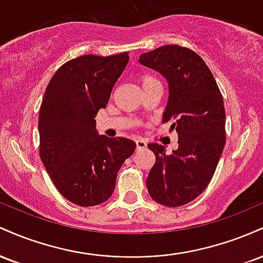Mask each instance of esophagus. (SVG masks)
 Returning a JSON list of instances; mask_svg holds the SVG:
<instances>
[{
	"label": "esophagus",
	"mask_w": 263,
	"mask_h": 263,
	"mask_svg": "<svg viewBox=\"0 0 263 263\" xmlns=\"http://www.w3.org/2000/svg\"><path fill=\"white\" fill-rule=\"evenodd\" d=\"M136 147H137V149H143L147 147V143L143 140H137L136 141Z\"/></svg>",
	"instance_id": "1"
}]
</instances>
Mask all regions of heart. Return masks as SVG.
Returning a JSON list of instances; mask_svg holds the SVG:
<instances>
[{
    "label": "heart",
    "instance_id": "obj_1",
    "mask_svg": "<svg viewBox=\"0 0 263 263\" xmlns=\"http://www.w3.org/2000/svg\"><path fill=\"white\" fill-rule=\"evenodd\" d=\"M140 83H141V86L144 87L147 85H149V84H153V83H157V80L155 79L153 77H151L148 74H142L140 77Z\"/></svg>",
    "mask_w": 263,
    "mask_h": 263
}]
</instances>
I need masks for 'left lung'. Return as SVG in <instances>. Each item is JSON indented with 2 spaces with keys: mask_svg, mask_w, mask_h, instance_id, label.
Instances as JSON below:
<instances>
[{
  "mask_svg": "<svg viewBox=\"0 0 263 263\" xmlns=\"http://www.w3.org/2000/svg\"><path fill=\"white\" fill-rule=\"evenodd\" d=\"M142 65L161 73L170 85L163 121L173 120L178 148L149 143L156 163L147 177L151 198L164 206H182L209 185L224 151L225 108L222 95L200 55L179 45H164L141 54Z\"/></svg>",
  "mask_w": 263,
  "mask_h": 263,
  "instance_id": "1",
  "label": "left lung"
}]
</instances>
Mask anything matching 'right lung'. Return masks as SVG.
Instances as JSON below:
<instances>
[{"label": "right lung", "mask_w": 263, "mask_h": 263, "mask_svg": "<svg viewBox=\"0 0 263 263\" xmlns=\"http://www.w3.org/2000/svg\"><path fill=\"white\" fill-rule=\"evenodd\" d=\"M128 59L127 52L78 57L60 66L45 89L39 156L58 192L79 206H95L112 195L120 168L136 149L125 137L98 136L93 120Z\"/></svg>", "instance_id": "add662e5"}]
</instances>
